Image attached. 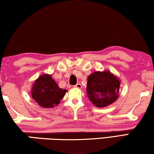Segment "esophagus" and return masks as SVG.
Returning <instances> with one entry per match:
<instances>
[{"label": "esophagus", "mask_w": 154, "mask_h": 154, "mask_svg": "<svg viewBox=\"0 0 154 154\" xmlns=\"http://www.w3.org/2000/svg\"><path fill=\"white\" fill-rule=\"evenodd\" d=\"M75 88H82V84H81L78 83V84H76V85L75 86Z\"/></svg>", "instance_id": "obj_1"}]
</instances>
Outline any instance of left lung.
<instances>
[{"label":"left lung","mask_w":154,"mask_h":154,"mask_svg":"<svg viewBox=\"0 0 154 154\" xmlns=\"http://www.w3.org/2000/svg\"><path fill=\"white\" fill-rule=\"evenodd\" d=\"M87 79L86 94L96 107H106L118 98L121 82L109 71L95 72Z\"/></svg>","instance_id":"obj_1"}]
</instances>
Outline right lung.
I'll list each match as a JSON object with an SVG mask.
<instances>
[{
  "label": "right lung",
  "mask_w": 154,
  "mask_h": 154,
  "mask_svg": "<svg viewBox=\"0 0 154 154\" xmlns=\"http://www.w3.org/2000/svg\"><path fill=\"white\" fill-rule=\"evenodd\" d=\"M66 92V89L58 87L50 75H43L35 81L31 95L41 107L51 108L60 103Z\"/></svg>",
  "instance_id": "right-lung-1"
}]
</instances>
